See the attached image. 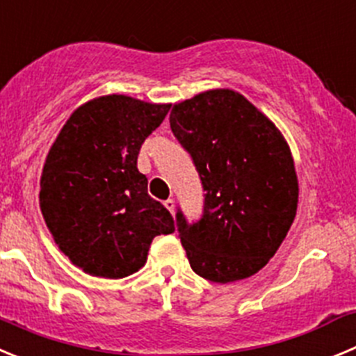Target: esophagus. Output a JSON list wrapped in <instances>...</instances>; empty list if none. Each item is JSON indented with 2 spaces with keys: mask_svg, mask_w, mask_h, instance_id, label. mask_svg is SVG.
Here are the masks:
<instances>
[{
  "mask_svg": "<svg viewBox=\"0 0 356 356\" xmlns=\"http://www.w3.org/2000/svg\"><path fill=\"white\" fill-rule=\"evenodd\" d=\"M164 207L168 208V210L171 211V213H172V211H175V201H172V200H168V201H164Z\"/></svg>",
  "mask_w": 356,
  "mask_h": 356,
  "instance_id": "obj_1",
  "label": "esophagus"
}]
</instances>
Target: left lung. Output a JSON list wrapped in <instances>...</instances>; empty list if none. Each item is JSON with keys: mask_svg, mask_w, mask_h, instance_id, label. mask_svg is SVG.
I'll use <instances>...</instances> for the list:
<instances>
[{"mask_svg": "<svg viewBox=\"0 0 356 356\" xmlns=\"http://www.w3.org/2000/svg\"><path fill=\"white\" fill-rule=\"evenodd\" d=\"M169 123L207 192L200 222L176 213L192 270L218 284L254 275L275 256L298 207V178L284 136L229 88L175 104Z\"/></svg>", "mask_w": 356, "mask_h": 356, "instance_id": "1", "label": "left lung"}]
</instances>
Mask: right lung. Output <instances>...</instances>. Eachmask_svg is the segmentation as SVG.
Instances as JSON below:
<instances>
[{
	"mask_svg": "<svg viewBox=\"0 0 356 356\" xmlns=\"http://www.w3.org/2000/svg\"><path fill=\"white\" fill-rule=\"evenodd\" d=\"M169 107L127 95L88 100L45 156L42 215L61 252L90 275H132L145 266L153 238L175 231L138 169L141 145Z\"/></svg>",
	"mask_w": 356,
	"mask_h": 356,
	"instance_id": "add662e5",
	"label": "right lung"
}]
</instances>
